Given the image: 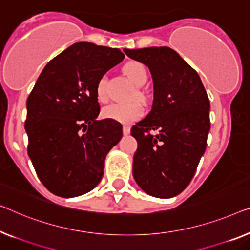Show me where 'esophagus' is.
<instances>
[{"label": "esophagus", "instance_id": "esophagus-1", "mask_svg": "<svg viewBox=\"0 0 250 250\" xmlns=\"http://www.w3.org/2000/svg\"><path fill=\"white\" fill-rule=\"evenodd\" d=\"M122 131H124V135H129L130 133V126L129 125H124V128H122Z\"/></svg>", "mask_w": 250, "mask_h": 250}]
</instances>
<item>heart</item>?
Returning a JSON list of instances; mask_svg holds the SVG:
<instances>
[{"label":"heart","instance_id":"obj_1","mask_svg":"<svg viewBox=\"0 0 250 250\" xmlns=\"http://www.w3.org/2000/svg\"><path fill=\"white\" fill-rule=\"evenodd\" d=\"M124 72L137 86H143L148 80V72L143 62L132 61L126 62ZM106 76L99 78L96 83V95L100 101L106 99ZM104 118L114 120L121 124H130L143 117L144 109L139 103H112L105 106L102 111Z\"/></svg>","mask_w":250,"mask_h":250}]
</instances>
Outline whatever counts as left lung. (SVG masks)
Instances as JSON below:
<instances>
[{"mask_svg":"<svg viewBox=\"0 0 250 250\" xmlns=\"http://www.w3.org/2000/svg\"><path fill=\"white\" fill-rule=\"evenodd\" d=\"M124 50L148 66L154 81L151 111L131 128L133 177L147 194L169 199L188 188L206 151L210 101L199 74L172 48Z\"/></svg>","mask_w":250,"mask_h":250,"instance_id":"8db88e82","label":"left lung"}]
</instances>
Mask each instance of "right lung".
<instances>
[{"label": "right lung", "mask_w": 250, "mask_h": 250, "mask_svg": "<svg viewBox=\"0 0 250 250\" xmlns=\"http://www.w3.org/2000/svg\"><path fill=\"white\" fill-rule=\"evenodd\" d=\"M125 58L118 48L76 42L48 62L27 100L28 155L48 191L85 194L100 183L106 154L122 137L118 121L96 120V83Z\"/></svg>", "instance_id": "right-lung-1"}]
</instances>
